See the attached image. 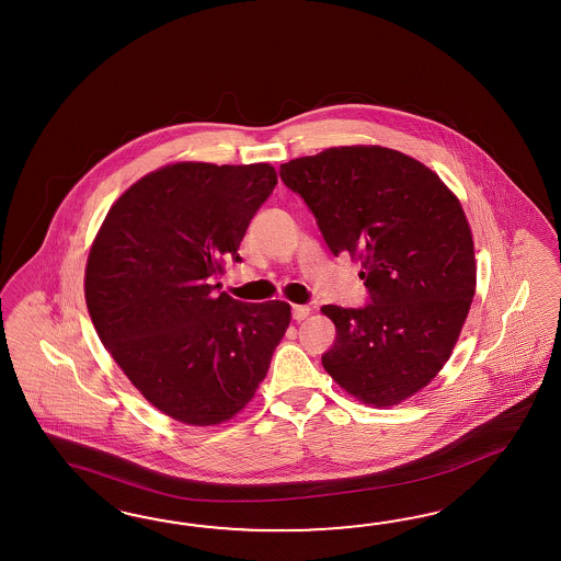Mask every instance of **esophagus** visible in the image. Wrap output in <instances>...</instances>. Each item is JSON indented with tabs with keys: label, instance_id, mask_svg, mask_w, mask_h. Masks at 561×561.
<instances>
[{
	"label": "esophagus",
	"instance_id": "1",
	"mask_svg": "<svg viewBox=\"0 0 561 561\" xmlns=\"http://www.w3.org/2000/svg\"><path fill=\"white\" fill-rule=\"evenodd\" d=\"M308 314H310V308L308 306H302V304H296L294 308H291V317H294V320H300L308 319Z\"/></svg>",
	"mask_w": 561,
	"mask_h": 561
}]
</instances>
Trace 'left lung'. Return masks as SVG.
I'll return each instance as SVG.
<instances>
[{
  "label": "left lung",
  "mask_w": 561,
  "mask_h": 561,
  "mask_svg": "<svg viewBox=\"0 0 561 561\" xmlns=\"http://www.w3.org/2000/svg\"><path fill=\"white\" fill-rule=\"evenodd\" d=\"M334 257L362 263L365 308L327 304L336 339L322 367L367 407L421 392L449 362L476 294L466 213L439 175L379 145L333 147L279 167Z\"/></svg>",
  "instance_id": "left-lung-1"
}]
</instances>
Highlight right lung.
<instances>
[{
  "label": "right lung",
  "mask_w": 561,
  "mask_h": 561,
  "mask_svg": "<svg viewBox=\"0 0 561 561\" xmlns=\"http://www.w3.org/2000/svg\"><path fill=\"white\" fill-rule=\"evenodd\" d=\"M275 183L270 163H171L133 183L91 242V322L124 376L173 421H232L288 331V302L242 304L210 284L227 259H241Z\"/></svg>",
  "instance_id": "right-lung-1"
}]
</instances>
